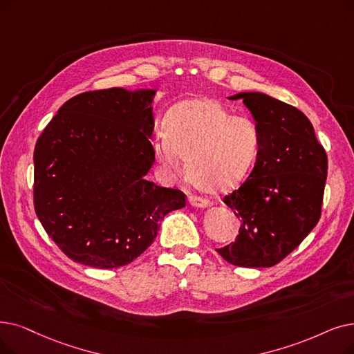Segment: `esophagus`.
<instances>
[{
    "mask_svg": "<svg viewBox=\"0 0 354 354\" xmlns=\"http://www.w3.org/2000/svg\"><path fill=\"white\" fill-rule=\"evenodd\" d=\"M188 203H189V205L196 207V208H205V207L209 205L208 199L199 196V195H189L188 196Z\"/></svg>",
    "mask_w": 354,
    "mask_h": 354,
    "instance_id": "esophagus-1",
    "label": "esophagus"
}]
</instances>
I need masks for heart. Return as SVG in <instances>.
Here are the masks:
<instances>
[{
  "label": "heart",
  "instance_id": "heart-1",
  "mask_svg": "<svg viewBox=\"0 0 354 354\" xmlns=\"http://www.w3.org/2000/svg\"><path fill=\"white\" fill-rule=\"evenodd\" d=\"M165 134L155 136L151 149L167 169H178L180 158L194 185L209 194L239 187L249 176L262 150V131L248 115L214 98L178 102L166 114Z\"/></svg>",
  "mask_w": 354,
  "mask_h": 354
}]
</instances>
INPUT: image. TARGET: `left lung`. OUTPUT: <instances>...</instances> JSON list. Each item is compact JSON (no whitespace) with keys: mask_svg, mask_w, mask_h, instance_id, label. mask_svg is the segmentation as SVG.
<instances>
[{"mask_svg":"<svg viewBox=\"0 0 354 354\" xmlns=\"http://www.w3.org/2000/svg\"><path fill=\"white\" fill-rule=\"evenodd\" d=\"M241 98L262 131V150L249 178L224 196L241 223L217 252L234 266L272 268L319 221L328 160L302 111L260 92L230 100Z\"/></svg>","mask_w":354,"mask_h":354,"instance_id":"8db88e82","label":"left lung"}]
</instances>
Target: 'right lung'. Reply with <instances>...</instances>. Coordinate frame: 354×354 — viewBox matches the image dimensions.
<instances>
[{
    "instance_id": "obj_1",
    "label": "right lung",
    "mask_w": 354,
    "mask_h": 354,
    "mask_svg": "<svg viewBox=\"0 0 354 354\" xmlns=\"http://www.w3.org/2000/svg\"><path fill=\"white\" fill-rule=\"evenodd\" d=\"M155 91L82 92L60 106L35 147L33 203L44 232L73 262L131 263L187 195L145 179L155 162Z\"/></svg>"
}]
</instances>
